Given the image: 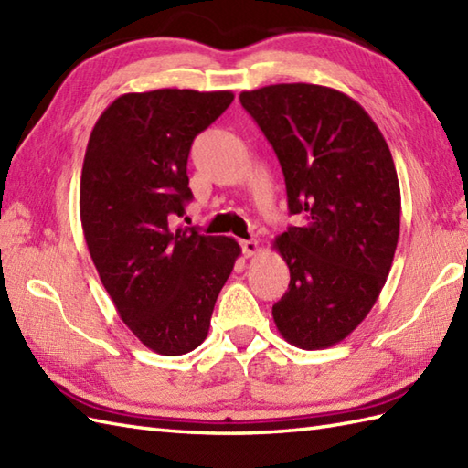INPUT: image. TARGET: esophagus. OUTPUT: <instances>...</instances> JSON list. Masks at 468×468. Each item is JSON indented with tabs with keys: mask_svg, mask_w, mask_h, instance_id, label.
<instances>
[{
	"mask_svg": "<svg viewBox=\"0 0 468 468\" xmlns=\"http://www.w3.org/2000/svg\"><path fill=\"white\" fill-rule=\"evenodd\" d=\"M241 250H243L245 257H253V255L260 253V241L245 239V241H241Z\"/></svg>",
	"mask_w": 468,
	"mask_h": 468,
	"instance_id": "obj_1",
	"label": "esophagus"
}]
</instances>
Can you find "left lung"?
I'll use <instances>...</instances> for the list:
<instances>
[{
  "label": "left lung",
  "mask_w": 468,
  "mask_h": 468,
  "mask_svg": "<svg viewBox=\"0 0 468 468\" xmlns=\"http://www.w3.org/2000/svg\"><path fill=\"white\" fill-rule=\"evenodd\" d=\"M239 101L273 146L290 213L273 241L290 287L273 305L277 330L302 350L350 335L380 295L400 233V185L380 128L344 92L273 84Z\"/></svg>",
  "instance_id": "left-lung-1"
}]
</instances>
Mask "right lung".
Instances as JSON below:
<instances>
[{"instance_id": "obj_1", "label": "right lung", "mask_w": 468, "mask_h": 468, "mask_svg": "<svg viewBox=\"0 0 468 468\" xmlns=\"http://www.w3.org/2000/svg\"><path fill=\"white\" fill-rule=\"evenodd\" d=\"M233 94L163 88L118 96L86 146L80 218L88 251L131 332L153 352L201 346L241 247L173 227L193 193L186 161Z\"/></svg>"}]
</instances>
